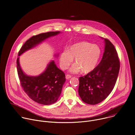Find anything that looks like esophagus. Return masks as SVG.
Here are the masks:
<instances>
[{
	"mask_svg": "<svg viewBox=\"0 0 135 135\" xmlns=\"http://www.w3.org/2000/svg\"><path fill=\"white\" fill-rule=\"evenodd\" d=\"M71 77V76L70 75H69V74H67V75H66V79H67V80L70 79Z\"/></svg>",
	"mask_w": 135,
	"mask_h": 135,
	"instance_id": "1",
	"label": "esophagus"
}]
</instances>
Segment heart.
I'll return each instance as SVG.
<instances>
[{
    "mask_svg": "<svg viewBox=\"0 0 135 135\" xmlns=\"http://www.w3.org/2000/svg\"><path fill=\"white\" fill-rule=\"evenodd\" d=\"M101 53V49L97 45L86 42L78 43L60 53V65L62 69H66L74 58L75 64L70 68V72L77 73L81 70L83 73L88 74L97 66Z\"/></svg>",
    "mask_w": 135,
    "mask_h": 135,
    "instance_id": "b5f03b06",
    "label": "heart"
}]
</instances>
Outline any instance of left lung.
<instances>
[{"instance_id": "obj_1", "label": "left lung", "mask_w": 135, "mask_h": 135, "mask_svg": "<svg viewBox=\"0 0 135 135\" xmlns=\"http://www.w3.org/2000/svg\"><path fill=\"white\" fill-rule=\"evenodd\" d=\"M105 47L102 59L92 71L79 78V93L82 101L96 105L105 99L116 83L120 60L113 44L104 39Z\"/></svg>"}]
</instances>
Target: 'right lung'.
I'll return each mask as SVG.
<instances>
[{
  "instance_id": "obj_1",
  "label": "right lung",
  "mask_w": 135,
  "mask_h": 135,
  "mask_svg": "<svg viewBox=\"0 0 135 135\" xmlns=\"http://www.w3.org/2000/svg\"><path fill=\"white\" fill-rule=\"evenodd\" d=\"M60 32L50 31L33 36L21 47L18 56L36 46L46 38ZM16 64L21 85L30 99L44 105L54 104L57 100L66 78L65 73L56 67L54 61H52L47 65V68L42 74L37 76H29L23 72L19 64V57H17Z\"/></svg>"
}]
</instances>
